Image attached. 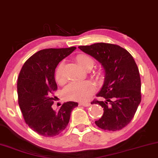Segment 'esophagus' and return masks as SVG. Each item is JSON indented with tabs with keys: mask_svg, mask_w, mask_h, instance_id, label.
Instances as JSON below:
<instances>
[{
	"mask_svg": "<svg viewBox=\"0 0 158 158\" xmlns=\"http://www.w3.org/2000/svg\"><path fill=\"white\" fill-rule=\"evenodd\" d=\"M79 105L84 106V107H89V106H90V103H89V102H80Z\"/></svg>",
	"mask_w": 158,
	"mask_h": 158,
	"instance_id": "obj_1",
	"label": "esophagus"
}]
</instances>
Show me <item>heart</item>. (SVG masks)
Segmentation results:
<instances>
[{
	"mask_svg": "<svg viewBox=\"0 0 158 158\" xmlns=\"http://www.w3.org/2000/svg\"><path fill=\"white\" fill-rule=\"evenodd\" d=\"M76 60L78 64L86 71H90L94 65V60L88 55L79 54L76 57ZM63 67L64 62H61L55 71V79L58 83H62L64 81ZM94 90V85L90 81H73L66 86L64 90V95L68 99L85 101L90 97Z\"/></svg>",
	"mask_w": 158,
	"mask_h": 158,
	"instance_id": "heart-1",
	"label": "heart"
}]
</instances>
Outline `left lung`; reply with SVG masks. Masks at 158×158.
Instances as JSON below:
<instances>
[{
    "instance_id": "obj_1",
    "label": "left lung",
    "mask_w": 158,
    "mask_h": 158,
    "mask_svg": "<svg viewBox=\"0 0 158 158\" xmlns=\"http://www.w3.org/2000/svg\"><path fill=\"white\" fill-rule=\"evenodd\" d=\"M96 59L103 68L104 81L97 96L105 101H94L104 113L95 123L104 130L117 131L133 118L141 101L140 78L133 57L126 49L117 45L98 43L78 47Z\"/></svg>"
}]
</instances>
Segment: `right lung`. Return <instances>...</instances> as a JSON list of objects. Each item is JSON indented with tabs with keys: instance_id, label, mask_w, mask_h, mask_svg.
Returning <instances> with one entry per match:
<instances>
[{
	"instance_id": "right-lung-1",
	"label": "right lung",
	"mask_w": 158,
	"mask_h": 158,
	"mask_svg": "<svg viewBox=\"0 0 158 158\" xmlns=\"http://www.w3.org/2000/svg\"><path fill=\"white\" fill-rule=\"evenodd\" d=\"M77 48H48L37 51L25 62L18 79V103L26 123L40 135L54 137L68 126L77 102H68L54 110L52 95L57 90L55 69Z\"/></svg>"
}]
</instances>
